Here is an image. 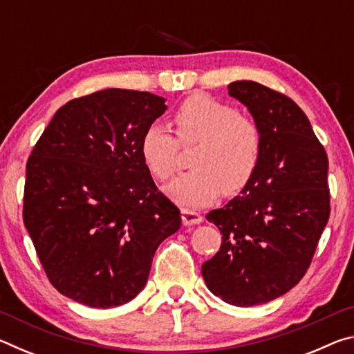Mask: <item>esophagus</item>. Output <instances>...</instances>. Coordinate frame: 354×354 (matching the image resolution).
<instances>
[{"label":"esophagus","instance_id":"1","mask_svg":"<svg viewBox=\"0 0 354 354\" xmlns=\"http://www.w3.org/2000/svg\"><path fill=\"white\" fill-rule=\"evenodd\" d=\"M183 223L185 226H190V225H198L203 221L201 214L195 212V211H190V209H183Z\"/></svg>","mask_w":354,"mask_h":354}]
</instances>
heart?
<instances>
[{"label": "heart", "instance_id": "b5f03b06", "mask_svg": "<svg viewBox=\"0 0 354 354\" xmlns=\"http://www.w3.org/2000/svg\"><path fill=\"white\" fill-rule=\"evenodd\" d=\"M175 124L183 147L200 148L192 159L195 169L165 187L173 201L184 207H201L217 200L221 190L232 195L247 187L262 158V134L254 122L230 104L194 95L178 107ZM179 142L159 123L149 124L143 133L140 153L154 178L165 181L175 173Z\"/></svg>", "mask_w": 354, "mask_h": 354}]
</instances>
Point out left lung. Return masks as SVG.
Here are the masks:
<instances>
[{
  "label": "left lung",
  "instance_id": "8db88e82",
  "mask_svg": "<svg viewBox=\"0 0 354 354\" xmlns=\"http://www.w3.org/2000/svg\"><path fill=\"white\" fill-rule=\"evenodd\" d=\"M227 93L259 127L262 158L242 195L206 215L223 242L201 273L214 295L248 308L284 295L309 268L329 218L328 156L289 97L254 81Z\"/></svg>",
  "mask_w": 354,
  "mask_h": 354
}]
</instances>
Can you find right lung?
<instances>
[{
  "mask_svg": "<svg viewBox=\"0 0 354 354\" xmlns=\"http://www.w3.org/2000/svg\"><path fill=\"white\" fill-rule=\"evenodd\" d=\"M165 98L106 88L68 101L26 164L23 221L50 283L91 308H115L147 284L153 256L181 226L140 153Z\"/></svg>",
  "mask_w": 354,
  "mask_h": 354,
  "instance_id": "add662e5",
  "label": "right lung"
}]
</instances>
